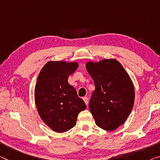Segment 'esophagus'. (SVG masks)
I'll return each mask as SVG.
<instances>
[{"mask_svg":"<svg viewBox=\"0 0 160 160\" xmlns=\"http://www.w3.org/2000/svg\"><path fill=\"white\" fill-rule=\"evenodd\" d=\"M83 102H85V104L87 105L88 104V98L87 97H84L83 98Z\"/></svg>","mask_w":160,"mask_h":160,"instance_id":"obj_1","label":"esophagus"}]
</instances>
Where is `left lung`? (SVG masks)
<instances>
[{"mask_svg":"<svg viewBox=\"0 0 160 160\" xmlns=\"http://www.w3.org/2000/svg\"><path fill=\"white\" fill-rule=\"evenodd\" d=\"M86 68L96 88L88 105L96 124L114 131L124 124L133 108L135 94L131 78L114 58L88 61Z\"/></svg>","mask_w":160,"mask_h":160,"instance_id":"1","label":"left lung"}]
</instances>
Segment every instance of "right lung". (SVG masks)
<instances>
[{"instance_id":"obj_1","label":"right lung","mask_w":160,"mask_h":160,"mask_svg":"<svg viewBox=\"0 0 160 160\" xmlns=\"http://www.w3.org/2000/svg\"><path fill=\"white\" fill-rule=\"evenodd\" d=\"M78 67L76 61H49L41 68L34 91L35 103L42 121L58 133L77 124V116L87 106L68 82Z\"/></svg>"}]
</instances>
